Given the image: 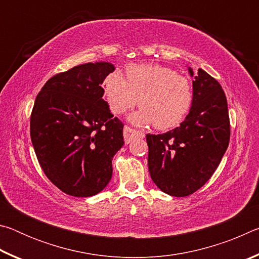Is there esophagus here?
<instances>
[{
  "instance_id": "obj_1",
  "label": "esophagus",
  "mask_w": 259,
  "mask_h": 259,
  "mask_svg": "<svg viewBox=\"0 0 259 259\" xmlns=\"http://www.w3.org/2000/svg\"><path fill=\"white\" fill-rule=\"evenodd\" d=\"M134 136H139V137H144V134L142 131H136L134 129H131L130 126H124L123 129V137H124V142L125 144H129L133 139Z\"/></svg>"
}]
</instances>
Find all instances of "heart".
Returning a JSON list of instances; mask_svg holds the SVG:
<instances>
[{"instance_id":"b5f03b06","label":"heart","mask_w":259,"mask_h":259,"mask_svg":"<svg viewBox=\"0 0 259 259\" xmlns=\"http://www.w3.org/2000/svg\"><path fill=\"white\" fill-rule=\"evenodd\" d=\"M103 89L114 114H123L139 103L142 108L131 114L129 121L140 126L154 123L161 130L181 123L193 103L190 80L157 64L130 65L125 78L114 71L104 80Z\"/></svg>"}]
</instances>
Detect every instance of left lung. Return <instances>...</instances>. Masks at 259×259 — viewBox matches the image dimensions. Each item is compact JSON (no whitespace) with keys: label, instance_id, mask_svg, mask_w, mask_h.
<instances>
[{"label":"left lung","instance_id":"left-lung-1","mask_svg":"<svg viewBox=\"0 0 259 259\" xmlns=\"http://www.w3.org/2000/svg\"><path fill=\"white\" fill-rule=\"evenodd\" d=\"M193 103L181 125L165 134L146 135L148 170L162 192L187 196L212 176L230 143V117L226 96L212 76L198 69Z\"/></svg>","mask_w":259,"mask_h":259}]
</instances>
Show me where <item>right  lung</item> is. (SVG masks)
<instances>
[{
    "mask_svg": "<svg viewBox=\"0 0 259 259\" xmlns=\"http://www.w3.org/2000/svg\"><path fill=\"white\" fill-rule=\"evenodd\" d=\"M114 65L87 63L52 76L30 115V138L41 168L60 191L76 198L102 192L112 160L123 146V124L103 99Z\"/></svg>",
    "mask_w": 259,
    "mask_h": 259,
    "instance_id": "obj_1",
    "label": "right lung"
}]
</instances>
